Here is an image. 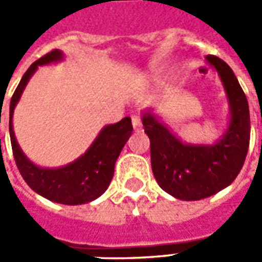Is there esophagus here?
Listing matches in <instances>:
<instances>
[{"mask_svg": "<svg viewBox=\"0 0 262 262\" xmlns=\"http://www.w3.org/2000/svg\"><path fill=\"white\" fill-rule=\"evenodd\" d=\"M132 125H133V129H135L136 132L142 130L143 125H142V119H140V116L133 115V116H132Z\"/></svg>", "mask_w": 262, "mask_h": 262, "instance_id": "obj_1", "label": "esophagus"}]
</instances>
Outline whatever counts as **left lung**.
<instances>
[{
    "instance_id": "1",
    "label": "left lung",
    "mask_w": 262,
    "mask_h": 262,
    "mask_svg": "<svg viewBox=\"0 0 262 262\" xmlns=\"http://www.w3.org/2000/svg\"><path fill=\"white\" fill-rule=\"evenodd\" d=\"M206 60L219 73L230 102V125L219 142L213 146L184 144L150 112L143 114L156 181L182 201H199L230 185L243 168L250 144L246 94L227 63L213 54Z\"/></svg>"
}]
</instances>
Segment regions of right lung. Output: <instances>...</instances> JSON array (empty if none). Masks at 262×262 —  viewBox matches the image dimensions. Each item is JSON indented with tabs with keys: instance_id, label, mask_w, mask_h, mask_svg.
Listing matches in <instances>:
<instances>
[{
	"instance_id": "right-lung-1",
	"label": "right lung",
	"mask_w": 262,
	"mask_h": 262,
	"mask_svg": "<svg viewBox=\"0 0 262 262\" xmlns=\"http://www.w3.org/2000/svg\"><path fill=\"white\" fill-rule=\"evenodd\" d=\"M61 56H63L61 52L54 49L36 60L26 70L11 98L9 136H11V146H12L16 167L22 178L35 192L53 202L64 203V205H81V203L91 202L106 191L114 177L115 163L127 139L130 137L133 126L129 116L123 118L118 123L105 126L84 156H81L74 163L61 168H40L26 159V156L22 153V150L16 143L14 129H12V115H14L15 105L19 101L20 94L25 90L28 81L36 71L37 67L59 61Z\"/></svg>"
}]
</instances>
